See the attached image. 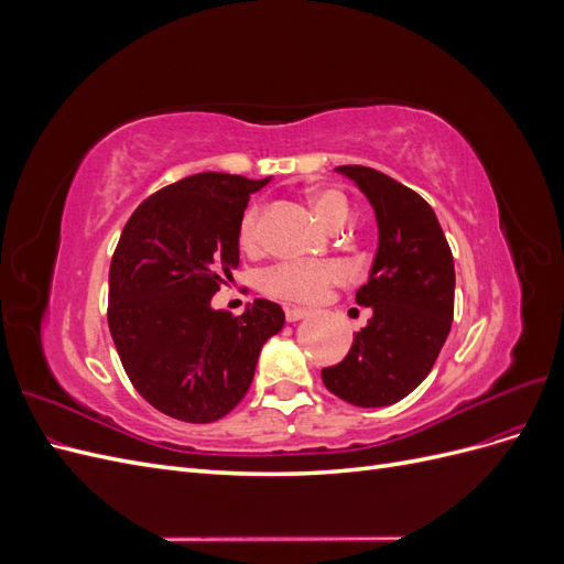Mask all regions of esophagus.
<instances>
[{"instance_id": "34e87169", "label": "esophagus", "mask_w": 564, "mask_h": 564, "mask_svg": "<svg viewBox=\"0 0 564 564\" xmlns=\"http://www.w3.org/2000/svg\"><path fill=\"white\" fill-rule=\"evenodd\" d=\"M305 315H308V311L299 308V305H286V311H284L286 322H299V319H303Z\"/></svg>"}]
</instances>
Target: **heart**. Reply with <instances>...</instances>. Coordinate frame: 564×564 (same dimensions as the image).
Returning <instances> with one entry per match:
<instances>
[{"label":"heart","mask_w":564,"mask_h":564,"mask_svg":"<svg viewBox=\"0 0 564 564\" xmlns=\"http://www.w3.org/2000/svg\"><path fill=\"white\" fill-rule=\"evenodd\" d=\"M313 212L322 224L332 228L344 226L350 216V202L348 197L327 187V191H317L311 197ZM261 209L251 207L240 220V230H237V242L245 251H256L261 245ZM346 278V265L338 261H308V263H278L263 272L261 286L268 294L280 296L286 301H315L336 282Z\"/></svg>","instance_id":"obj_1"}]
</instances>
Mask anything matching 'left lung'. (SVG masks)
Wrapping results in <instances>:
<instances>
[{"instance_id": "left-lung-1", "label": "left lung", "mask_w": 564, "mask_h": 564, "mask_svg": "<svg viewBox=\"0 0 564 564\" xmlns=\"http://www.w3.org/2000/svg\"><path fill=\"white\" fill-rule=\"evenodd\" d=\"M371 202L379 249L355 301L371 308L348 355L322 369L336 398L388 406L429 377L454 317V259L437 216L412 187L369 166H336Z\"/></svg>"}]
</instances>
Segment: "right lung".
Listing matches in <instances>:
<instances>
[{
    "instance_id": "add662e5",
    "label": "right lung",
    "mask_w": 564,
    "mask_h": 564,
    "mask_svg": "<svg viewBox=\"0 0 564 564\" xmlns=\"http://www.w3.org/2000/svg\"><path fill=\"white\" fill-rule=\"evenodd\" d=\"M270 178L204 172L162 187L131 214L110 263L108 324L129 381L158 412L212 423L240 404L265 340L284 327L278 303L242 315L212 296L240 263L237 230Z\"/></svg>"
}]
</instances>
